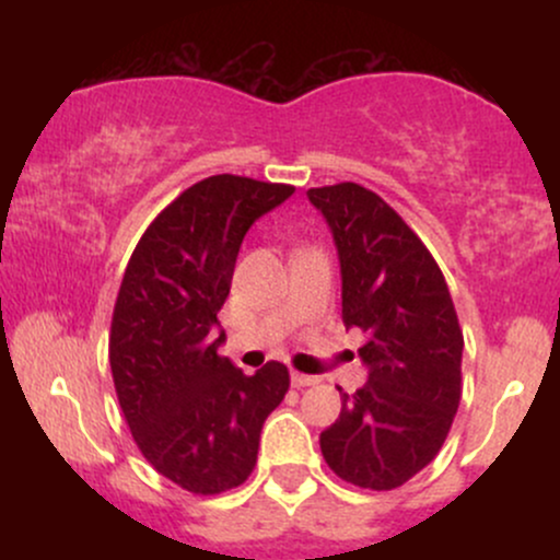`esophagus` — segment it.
Instances as JSON below:
<instances>
[{"instance_id": "1", "label": "esophagus", "mask_w": 560, "mask_h": 560, "mask_svg": "<svg viewBox=\"0 0 560 560\" xmlns=\"http://www.w3.org/2000/svg\"><path fill=\"white\" fill-rule=\"evenodd\" d=\"M289 378H292V387H313V384H318V376H307V374H300V371H292L289 374Z\"/></svg>"}]
</instances>
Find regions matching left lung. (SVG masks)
<instances>
[{"label": "left lung", "instance_id": "1", "mask_svg": "<svg viewBox=\"0 0 560 560\" xmlns=\"http://www.w3.org/2000/svg\"><path fill=\"white\" fill-rule=\"evenodd\" d=\"M331 231L342 276V320L369 382L320 432L337 477L395 490L440 453L460 402L464 334L440 266L408 223L361 184L307 189Z\"/></svg>", "mask_w": 560, "mask_h": 560}]
</instances>
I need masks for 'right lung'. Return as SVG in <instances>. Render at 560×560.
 Listing matches in <instances>:
<instances>
[{"instance_id": "add662e5", "label": "right lung", "mask_w": 560, "mask_h": 560, "mask_svg": "<svg viewBox=\"0 0 560 560\" xmlns=\"http://www.w3.org/2000/svg\"><path fill=\"white\" fill-rule=\"evenodd\" d=\"M292 195L210 176L173 199L128 260L110 329L115 392L141 455L189 492H226L253 474L262 423L289 389L284 363L244 376L218 355V311L244 234Z\"/></svg>"}]
</instances>
